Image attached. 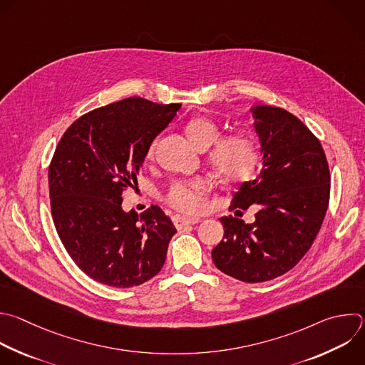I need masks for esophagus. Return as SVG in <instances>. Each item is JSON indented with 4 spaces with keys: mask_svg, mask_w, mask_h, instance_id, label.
Wrapping results in <instances>:
<instances>
[{
    "mask_svg": "<svg viewBox=\"0 0 365 365\" xmlns=\"http://www.w3.org/2000/svg\"><path fill=\"white\" fill-rule=\"evenodd\" d=\"M173 220V225L176 226V229H182L185 227L186 225H195L197 223L200 219L199 217H187V216H180V215H175L172 217Z\"/></svg>",
    "mask_w": 365,
    "mask_h": 365,
    "instance_id": "1",
    "label": "esophagus"
}]
</instances>
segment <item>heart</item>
Masks as SVG:
<instances>
[{
	"label": "heart",
	"instance_id": "b5f03b06",
	"mask_svg": "<svg viewBox=\"0 0 365 365\" xmlns=\"http://www.w3.org/2000/svg\"><path fill=\"white\" fill-rule=\"evenodd\" d=\"M186 136L199 150L207 148V163L217 178L225 183H237L250 178L261 160V146L258 138L248 130H236L220 138L222 129L215 120L199 115L190 118L186 128ZM156 143L148 150V158L155 155ZM210 190V182L206 178H193L176 180L165 195V202L183 213L200 212L206 202L205 197Z\"/></svg>",
	"mask_w": 365,
	"mask_h": 365
}]
</instances>
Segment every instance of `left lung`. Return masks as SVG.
I'll use <instances>...</instances> for the list:
<instances>
[{
  "label": "left lung",
  "mask_w": 365,
  "mask_h": 365,
  "mask_svg": "<svg viewBox=\"0 0 365 365\" xmlns=\"http://www.w3.org/2000/svg\"><path fill=\"white\" fill-rule=\"evenodd\" d=\"M252 114L262 169L239 185L229 210L252 205L255 220L220 217L225 235L212 259L223 274L258 284L287 274L309 251L328 209L331 176L318 138L297 115L271 106H257Z\"/></svg>",
  "instance_id": "left-lung-1"
}]
</instances>
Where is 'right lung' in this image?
<instances>
[{"label": "right lung", "mask_w": 365, "mask_h": 365, "mask_svg": "<svg viewBox=\"0 0 365 365\" xmlns=\"http://www.w3.org/2000/svg\"><path fill=\"white\" fill-rule=\"evenodd\" d=\"M179 107L142 97L115 101L78 117L56 148L48 166L53 222L74 264L100 284L138 287L165 264L176 233L170 217L156 205L126 213L121 200Z\"/></svg>", "instance_id": "obj_1"}]
</instances>
